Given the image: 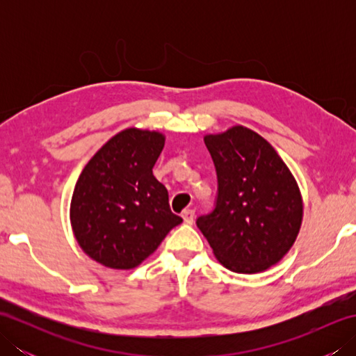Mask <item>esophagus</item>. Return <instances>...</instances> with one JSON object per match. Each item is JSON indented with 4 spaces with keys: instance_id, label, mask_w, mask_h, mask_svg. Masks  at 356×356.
<instances>
[{
    "instance_id": "1",
    "label": "esophagus",
    "mask_w": 356,
    "mask_h": 356,
    "mask_svg": "<svg viewBox=\"0 0 356 356\" xmlns=\"http://www.w3.org/2000/svg\"><path fill=\"white\" fill-rule=\"evenodd\" d=\"M182 217L186 225H191L194 222V209H185L182 213Z\"/></svg>"
}]
</instances>
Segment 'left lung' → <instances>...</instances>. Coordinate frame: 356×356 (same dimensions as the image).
Wrapping results in <instances>:
<instances>
[{
	"label": "left lung",
	"mask_w": 356,
	"mask_h": 356,
	"mask_svg": "<svg viewBox=\"0 0 356 356\" xmlns=\"http://www.w3.org/2000/svg\"><path fill=\"white\" fill-rule=\"evenodd\" d=\"M205 145L218 188L214 209L195 223L225 268L238 274L266 270L300 232L298 185L270 143L246 127L208 134Z\"/></svg>",
	"instance_id": "obj_1"
}]
</instances>
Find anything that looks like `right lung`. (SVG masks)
Wrapping results in <instances>:
<instances>
[{
	"mask_svg": "<svg viewBox=\"0 0 356 356\" xmlns=\"http://www.w3.org/2000/svg\"><path fill=\"white\" fill-rule=\"evenodd\" d=\"M163 145L162 133L127 128L82 170L72 195L70 222L82 251L95 261L133 269L182 223L153 174Z\"/></svg>",
	"mask_w": 356,
	"mask_h": 356,
	"instance_id": "add662e5",
	"label": "right lung"
}]
</instances>
